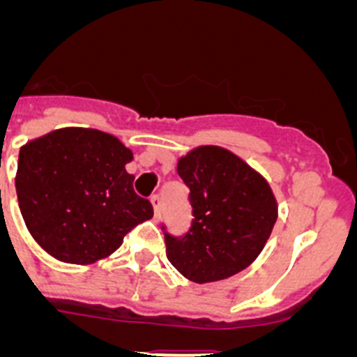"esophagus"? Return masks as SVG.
<instances>
[{
	"mask_svg": "<svg viewBox=\"0 0 357 357\" xmlns=\"http://www.w3.org/2000/svg\"><path fill=\"white\" fill-rule=\"evenodd\" d=\"M151 206H153V214H155V218L159 220L160 214H162V198H160L159 195H153V197H151Z\"/></svg>",
	"mask_w": 357,
	"mask_h": 357,
	"instance_id": "1",
	"label": "esophagus"
}]
</instances>
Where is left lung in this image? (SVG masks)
<instances>
[{
  "label": "left lung",
  "mask_w": 357,
  "mask_h": 357,
  "mask_svg": "<svg viewBox=\"0 0 357 357\" xmlns=\"http://www.w3.org/2000/svg\"><path fill=\"white\" fill-rule=\"evenodd\" d=\"M176 172L189 188L193 220L184 236L169 234L162 225L169 263L198 284L250 266L277 222L270 184L220 146L195 148L178 160Z\"/></svg>",
  "instance_id": "1"
}]
</instances>
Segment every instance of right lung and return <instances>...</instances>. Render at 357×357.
Here are the masks:
<instances>
[{"mask_svg": "<svg viewBox=\"0 0 357 357\" xmlns=\"http://www.w3.org/2000/svg\"><path fill=\"white\" fill-rule=\"evenodd\" d=\"M132 159L118 137L94 128H61L24 144L15 191L33 239L71 264L118 250L135 225L153 216L125 169Z\"/></svg>", "mask_w": 357, "mask_h": 357, "instance_id": "1", "label": "right lung"}]
</instances>
